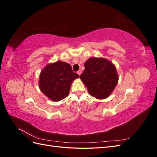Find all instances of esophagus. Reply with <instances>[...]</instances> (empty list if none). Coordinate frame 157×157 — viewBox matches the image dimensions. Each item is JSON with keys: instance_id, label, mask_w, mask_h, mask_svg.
<instances>
[{"instance_id": "esophagus-1", "label": "esophagus", "mask_w": 157, "mask_h": 157, "mask_svg": "<svg viewBox=\"0 0 157 157\" xmlns=\"http://www.w3.org/2000/svg\"><path fill=\"white\" fill-rule=\"evenodd\" d=\"M81 73H82L81 70H78V71H77V73H78V75H81Z\"/></svg>"}]
</instances>
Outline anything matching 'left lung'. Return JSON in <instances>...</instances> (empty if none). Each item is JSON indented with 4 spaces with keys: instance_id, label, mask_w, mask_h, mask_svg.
<instances>
[{
    "instance_id": "obj_1",
    "label": "left lung",
    "mask_w": 157,
    "mask_h": 157,
    "mask_svg": "<svg viewBox=\"0 0 157 157\" xmlns=\"http://www.w3.org/2000/svg\"><path fill=\"white\" fill-rule=\"evenodd\" d=\"M80 78L88 88L89 94L97 99H105L117 86L118 76L115 66L103 58H89Z\"/></svg>"
}]
</instances>
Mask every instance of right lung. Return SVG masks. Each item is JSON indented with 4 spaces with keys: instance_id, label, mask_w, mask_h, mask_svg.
Masks as SVG:
<instances>
[{
    "instance_id": "right-lung-1",
    "label": "right lung",
    "mask_w": 157,
    "mask_h": 157,
    "mask_svg": "<svg viewBox=\"0 0 157 157\" xmlns=\"http://www.w3.org/2000/svg\"><path fill=\"white\" fill-rule=\"evenodd\" d=\"M79 77L70 64L58 61L47 65L42 70L39 88L46 96L54 101L62 100L68 96L71 83Z\"/></svg>"
}]
</instances>
